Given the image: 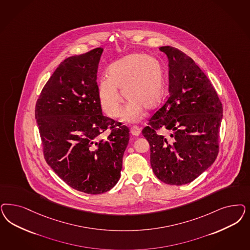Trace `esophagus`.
<instances>
[{
  "label": "esophagus",
  "mask_w": 250,
  "mask_h": 250,
  "mask_svg": "<svg viewBox=\"0 0 250 250\" xmlns=\"http://www.w3.org/2000/svg\"><path fill=\"white\" fill-rule=\"evenodd\" d=\"M140 133H141V129L137 126H133V127H131L130 128V134L132 135V136H134V137H137L140 135Z\"/></svg>",
  "instance_id": "esophagus-1"
}]
</instances>
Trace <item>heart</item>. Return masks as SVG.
Returning <instances> with one entry per match:
<instances>
[{"label": "heart", "instance_id": "b5f03b06", "mask_svg": "<svg viewBox=\"0 0 250 250\" xmlns=\"http://www.w3.org/2000/svg\"><path fill=\"white\" fill-rule=\"evenodd\" d=\"M108 76L102 77L97 85L99 102L109 118L121 113L123 96L129 101L123 108L121 121L133 123L140 121L144 108L153 110L161 103L164 95V71L155 58L145 54H130L114 62Z\"/></svg>", "mask_w": 250, "mask_h": 250}]
</instances>
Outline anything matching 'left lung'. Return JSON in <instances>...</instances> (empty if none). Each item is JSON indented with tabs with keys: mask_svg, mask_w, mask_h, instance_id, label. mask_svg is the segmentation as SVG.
<instances>
[{
	"mask_svg": "<svg viewBox=\"0 0 250 250\" xmlns=\"http://www.w3.org/2000/svg\"><path fill=\"white\" fill-rule=\"evenodd\" d=\"M168 60L169 97L143 129L154 175L169 185L193 181L215 161L223 105L207 76L181 50L159 48ZM171 131L169 138L156 129Z\"/></svg>",
	"mask_w": 250,
	"mask_h": 250,
	"instance_id": "left-lung-1",
	"label": "left lung"
}]
</instances>
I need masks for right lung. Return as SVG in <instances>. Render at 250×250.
<instances>
[{
  "instance_id": "1",
  "label": "right lung",
  "mask_w": 250,
  "mask_h": 250,
  "mask_svg": "<svg viewBox=\"0 0 250 250\" xmlns=\"http://www.w3.org/2000/svg\"><path fill=\"white\" fill-rule=\"evenodd\" d=\"M103 50L65 59L42 89L35 110L48 166L67 185L93 195L118 183L129 140L127 126L102 114L97 74ZM107 128L112 132L102 139Z\"/></svg>"
}]
</instances>
